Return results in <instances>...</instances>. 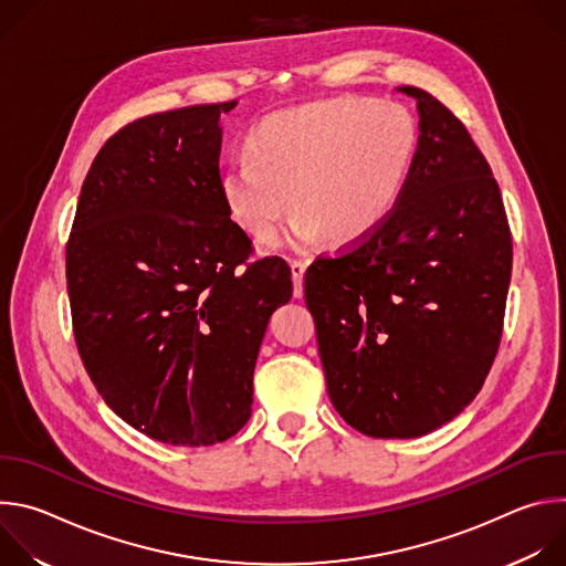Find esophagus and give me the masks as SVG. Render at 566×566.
<instances>
[{"label": "esophagus", "mask_w": 566, "mask_h": 566, "mask_svg": "<svg viewBox=\"0 0 566 566\" xmlns=\"http://www.w3.org/2000/svg\"><path fill=\"white\" fill-rule=\"evenodd\" d=\"M306 264L302 260H291V275H293V295L302 297L304 289H302V277H304Z\"/></svg>", "instance_id": "esophagus-1"}]
</instances>
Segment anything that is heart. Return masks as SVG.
Listing matches in <instances>:
<instances>
[{
	"mask_svg": "<svg viewBox=\"0 0 566 566\" xmlns=\"http://www.w3.org/2000/svg\"><path fill=\"white\" fill-rule=\"evenodd\" d=\"M419 147L412 112L394 101L334 98L275 112L234 156L221 192L234 223L255 241H271L297 210L295 247L319 234L352 244L378 228L408 186ZM292 197H287V192Z\"/></svg>",
	"mask_w": 566,
	"mask_h": 566,
	"instance_id": "1",
	"label": "heart"
}]
</instances>
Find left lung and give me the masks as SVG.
I'll list each match as a JSON object with an SVG mask.
<instances>
[{"instance_id": "left-lung-1", "label": "left lung", "mask_w": 566, "mask_h": 566, "mask_svg": "<svg viewBox=\"0 0 566 566\" xmlns=\"http://www.w3.org/2000/svg\"><path fill=\"white\" fill-rule=\"evenodd\" d=\"M417 98L419 147L389 217L304 275L319 360L338 415L376 439L452 421L500 349L513 266L500 186L465 125Z\"/></svg>"}]
</instances>
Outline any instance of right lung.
Segmentation results:
<instances>
[{
    "mask_svg": "<svg viewBox=\"0 0 566 566\" xmlns=\"http://www.w3.org/2000/svg\"><path fill=\"white\" fill-rule=\"evenodd\" d=\"M192 105L127 123L96 154L66 241L77 354L107 406L170 446H212L251 417L282 258L251 260L228 212L219 116Z\"/></svg>",
    "mask_w": 566,
    "mask_h": 566,
    "instance_id": "obj_1",
    "label": "right lung"
}]
</instances>
